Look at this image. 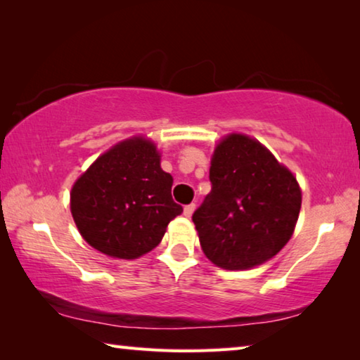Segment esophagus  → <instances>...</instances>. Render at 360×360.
Segmentation results:
<instances>
[{
	"instance_id": "obj_1",
	"label": "esophagus",
	"mask_w": 360,
	"mask_h": 360,
	"mask_svg": "<svg viewBox=\"0 0 360 360\" xmlns=\"http://www.w3.org/2000/svg\"><path fill=\"white\" fill-rule=\"evenodd\" d=\"M193 211H195V205H193V203L184 206V216H186V217H192Z\"/></svg>"
}]
</instances>
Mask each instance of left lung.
<instances>
[{
	"label": "left lung",
	"mask_w": 360,
	"mask_h": 360,
	"mask_svg": "<svg viewBox=\"0 0 360 360\" xmlns=\"http://www.w3.org/2000/svg\"><path fill=\"white\" fill-rule=\"evenodd\" d=\"M212 188L193 212L200 246L222 270H249L294 235L302 188L290 169L255 138L229 133L211 155Z\"/></svg>",
	"instance_id": "left-lung-1"
}]
</instances>
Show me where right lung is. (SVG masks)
Returning a JSON list of instances; mask_svg holds the SVG:
<instances>
[{"label":"right lung","instance_id":"add662e5","mask_svg":"<svg viewBox=\"0 0 360 360\" xmlns=\"http://www.w3.org/2000/svg\"><path fill=\"white\" fill-rule=\"evenodd\" d=\"M160 150L136 135L114 144L79 176L70 208L82 238L108 257L133 260L150 252L182 212Z\"/></svg>","mask_w":360,"mask_h":360}]
</instances>
